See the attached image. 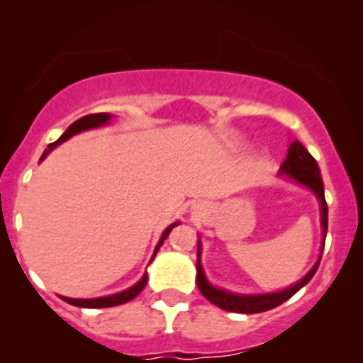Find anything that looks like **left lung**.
I'll list each match as a JSON object with an SVG mask.
<instances>
[{"label": "left lung", "instance_id": "1", "mask_svg": "<svg viewBox=\"0 0 363 363\" xmlns=\"http://www.w3.org/2000/svg\"><path fill=\"white\" fill-rule=\"evenodd\" d=\"M281 174L289 175V177L296 179L301 184L308 186L311 191L317 195L320 202V213H323V231H324V240H326V231H328V204L326 199H324V184L323 177H320L319 164L311 157L310 152L299 143V141H294L289 148V154L286 159L281 164ZM197 284L199 290L202 292V296L208 301H211L213 304H216L222 310L235 311V313H262V311L272 310V308L279 306L284 301H289L290 297L296 292H299L304 284L315 276L317 269H319L320 259L313 265V269L303 277L297 284L290 286V289L283 290V292L277 294H265V296H238V294L225 292V290L215 289L213 284H209V281L206 279L204 270L201 265V243H199V252H197Z\"/></svg>", "mask_w": 363, "mask_h": 363}]
</instances>
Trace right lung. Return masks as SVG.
I'll return each instance as SVG.
<instances>
[{"mask_svg": "<svg viewBox=\"0 0 363 363\" xmlns=\"http://www.w3.org/2000/svg\"><path fill=\"white\" fill-rule=\"evenodd\" d=\"M109 120H111V114H107V113L87 114V116L80 118V120H77V121H74V123H71L69 127L66 128V132H64V134L60 135V138L55 141V143H50L48 145V148L44 150L43 157H40V159L46 157V155H48L50 152H52L53 148L57 147V145H60V143H62V141H66L67 138H71V135L77 134V132L87 130V128L100 127V125L107 123V121H109ZM175 225H177V223H172L170 228H168L164 233H162L161 240H159L157 247H155V252H157L159 247L162 245V242H164V240L168 238V235H170V231L175 228ZM155 252H154V256H155ZM147 279H148V276H147V274H145V276L141 277L140 283H135L134 286H132V289L125 290V292H121V294H116V296L100 297V299H69V297H62V299L66 301V303L73 304V306H79V308H111V306H118V304H125V303H128V301L134 299V297L138 296V294H140L141 290L145 289V284H147Z\"/></svg>", "mask_w": 363, "mask_h": 363, "instance_id": "obj_1", "label": "right lung"}]
</instances>
